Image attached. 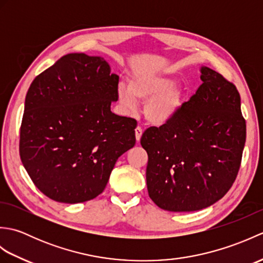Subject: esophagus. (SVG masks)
<instances>
[{
  "label": "esophagus",
  "instance_id": "esophagus-1",
  "mask_svg": "<svg viewBox=\"0 0 263 263\" xmlns=\"http://www.w3.org/2000/svg\"><path fill=\"white\" fill-rule=\"evenodd\" d=\"M141 136H142V128H141V126H137L136 127V139H137L138 142L140 141Z\"/></svg>",
  "mask_w": 263,
  "mask_h": 263
}]
</instances>
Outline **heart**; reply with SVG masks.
Segmentation results:
<instances>
[{
	"label": "heart",
	"mask_w": 263,
	"mask_h": 263,
	"mask_svg": "<svg viewBox=\"0 0 263 263\" xmlns=\"http://www.w3.org/2000/svg\"><path fill=\"white\" fill-rule=\"evenodd\" d=\"M119 99L121 104L130 110L137 108L138 102L146 103L144 116L156 125L172 121L180 111L185 88L173 85L170 78L156 73H140L128 81V88L120 86Z\"/></svg>",
	"instance_id": "b5f03b06"
}]
</instances>
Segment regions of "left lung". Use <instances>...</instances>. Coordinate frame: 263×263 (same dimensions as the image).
Here are the masks:
<instances>
[{"mask_svg": "<svg viewBox=\"0 0 263 263\" xmlns=\"http://www.w3.org/2000/svg\"><path fill=\"white\" fill-rule=\"evenodd\" d=\"M201 85L172 121L150 126L147 189L159 208L197 211L220 200L235 182L247 139L241 97L233 82L203 66Z\"/></svg>", "mask_w": 263, "mask_h": 263, "instance_id": "8db88e82", "label": "left lung"}]
</instances>
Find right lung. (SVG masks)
<instances>
[{
    "label": "right lung",
    "instance_id": "right-lung-1",
    "mask_svg": "<svg viewBox=\"0 0 263 263\" xmlns=\"http://www.w3.org/2000/svg\"><path fill=\"white\" fill-rule=\"evenodd\" d=\"M119 76L99 57L71 53L28 89L20 126L22 164L39 191L79 203L104 191L116 160L136 144L137 121L110 111Z\"/></svg>",
    "mask_w": 263,
    "mask_h": 263
}]
</instances>
